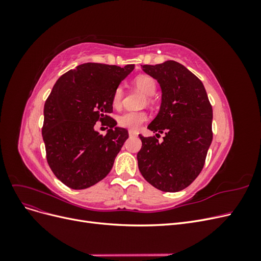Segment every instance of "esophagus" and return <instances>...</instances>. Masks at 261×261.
Listing matches in <instances>:
<instances>
[{
	"label": "esophagus",
	"mask_w": 261,
	"mask_h": 261,
	"mask_svg": "<svg viewBox=\"0 0 261 261\" xmlns=\"http://www.w3.org/2000/svg\"><path fill=\"white\" fill-rule=\"evenodd\" d=\"M128 134H129L130 137L138 136V132H137V130H134V129H129V130H128Z\"/></svg>",
	"instance_id": "34e87169"
}]
</instances>
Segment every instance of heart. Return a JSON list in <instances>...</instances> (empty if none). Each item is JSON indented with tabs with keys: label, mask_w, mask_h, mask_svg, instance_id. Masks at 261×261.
Returning <instances> with one entry per match:
<instances>
[{
	"label": "heart",
	"mask_w": 261,
	"mask_h": 261,
	"mask_svg": "<svg viewBox=\"0 0 261 261\" xmlns=\"http://www.w3.org/2000/svg\"><path fill=\"white\" fill-rule=\"evenodd\" d=\"M136 88H138L140 91H143L147 96H152V94L156 90V83L152 77L147 75H140L136 77V80L134 81ZM123 88L121 86H118L114 90L112 96V106L114 108H118L122 103L123 99ZM147 120V115L145 112H125L117 117V123L122 127L129 128L136 130L138 129L143 123Z\"/></svg>",
	"instance_id": "heart-1"
}]
</instances>
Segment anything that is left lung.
I'll list each match as a JSON object with an SVG mask.
<instances>
[{"instance_id":"8db88e82","label":"left lung","mask_w":261,"mask_h":261,"mask_svg":"<svg viewBox=\"0 0 261 261\" xmlns=\"http://www.w3.org/2000/svg\"><path fill=\"white\" fill-rule=\"evenodd\" d=\"M141 68L159 83L162 93L160 110L148 129L165 136L159 143L155 137L139 135L138 168L153 187L179 192L203 168L212 141V107L199 78L179 63L165 61Z\"/></svg>"}]
</instances>
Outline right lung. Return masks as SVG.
<instances>
[{"mask_svg":"<svg viewBox=\"0 0 261 261\" xmlns=\"http://www.w3.org/2000/svg\"><path fill=\"white\" fill-rule=\"evenodd\" d=\"M135 68L84 63L62 75L44 105L42 138L46 160L54 175L72 189L88 188L111 171L128 133L108 116L112 96ZM109 120L106 136L94 129Z\"/></svg>","mask_w":261,"mask_h":261,"instance_id":"1","label":"right lung"}]
</instances>
